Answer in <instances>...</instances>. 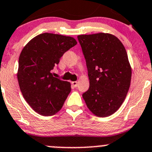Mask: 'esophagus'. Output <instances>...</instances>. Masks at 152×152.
<instances>
[{
	"label": "esophagus",
	"instance_id": "esophagus-1",
	"mask_svg": "<svg viewBox=\"0 0 152 152\" xmlns=\"http://www.w3.org/2000/svg\"><path fill=\"white\" fill-rule=\"evenodd\" d=\"M71 84H72V86H73V87H77L78 82H72Z\"/></svg>",
	"mask_w": 152,
	"mask_h": 152
}]
</instances>
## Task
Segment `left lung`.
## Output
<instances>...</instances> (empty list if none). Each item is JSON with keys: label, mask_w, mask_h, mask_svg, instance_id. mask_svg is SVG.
<instances>
[{"label": "left lung", "mask_w": 152, "mask_h": 152, "mask_svg": "<svg viewBox=\"0 0 152 152\" xmlns=\"http://www.w3.org/2000/svg\"><path fill=\"white\" fill-rule=\"evenodd\" d=\"M85 56L90 87L82 97L89 110L98 117L115 113L130 87L132 68L120 39L108 33L77 37Z\"/></svg>", "instance_id": "1"}]
</instances>
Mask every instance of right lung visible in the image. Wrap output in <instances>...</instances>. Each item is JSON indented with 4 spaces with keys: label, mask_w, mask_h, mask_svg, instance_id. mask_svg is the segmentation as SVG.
Instances as JSON below:
<instances>
[{
    "label": "right lung",
    "mask_w": 152,
    "mask_h": 152,
    "mask_svg": "<svg viewBox=\"0 0 152 152\" xmlns=\"http://www.w3.org/2000/svg\"><path fill=\"white\" fill-rule=\"evenodd\" d=\"M76 44L71 37L43 33L23 48L18 62V83L25 100L39 114H56L70 93V82L53 77L51 70Z\"/></svg>",
    "instance_id": "right-lung-1"
}]
</instances>
